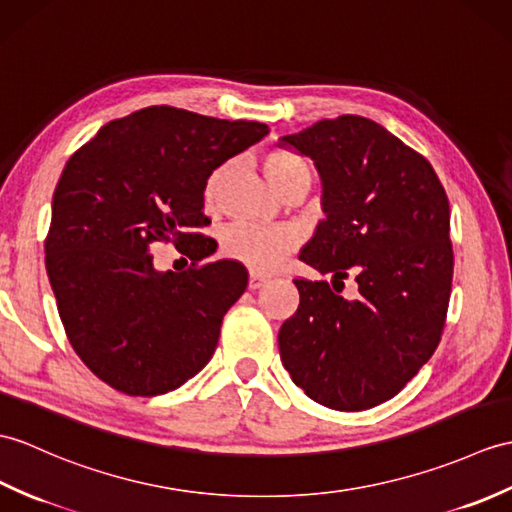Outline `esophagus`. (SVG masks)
Instances as JSON below:
<instances>
[{"label":"esophagus","instance_id":"obj_1","mask_svg":"<svg viewBox=\"0 0 512 512\" xmlns=\"http://www.w3.org/2000/svg\"><path fill=\"white\" fill-rule=\"evenodd\" d=\"M268 283V279L266 277H261V275H257V272H253L251 275V279H248V290H259V288H264V285Z\"/></svg>","mask_w":512,"mask_h":512}]
</instances>
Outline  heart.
Here are the masks:
<instances>
[{"label":"heart","instance_id":"heart-1","mask_svg":"<svg viewBox=\"0 0 512 512\" xmlns=\"http://www.w3.org/2000/svg\"><path fill=\"white\" fill-rule=\"evenodd\" d=\"M261 172L268 183L277 189L281 196L301 189L307 194L312 185V168L301 157L288 150H268L261 154ZM224 181V168L213 170L202 189V198L207 205L216 202ZM296 244V235L288 229H261L251 224H233L222 233V255L242 261L255 272L275 270L283 257L288 255Z\"/></svg>","mask_w":512,"mask_h":512}]
</instances>
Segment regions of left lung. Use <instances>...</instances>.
Returning <instances> with one entry per match:
<instances>
[{"mask_svg":"<svg viewBox=\"0 0 512 512\" xmlns=\"http://www.w3.org/2000/svg\"><path fill=\"white\" fill-rule=\"evenodd\" d=\"M310 157L325 220L301 259L336 283L294 279L299 310L279 329L281 362L305 395L358 412L392 399L432 358L445 327L454 253L449 202L432 165L362 115L320 120L279 137Z\"/></svg>","mask_w":512,"mask_h":512,"instance_id":"obj_1","label":"left lung"}]
</instances>
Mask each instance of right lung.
<instances>
[{"mask_svg":"<svg viewBox=\"0 0 512 512\" xmlns=\"http://www.w3.org/2000/svg\"><path fill=\"white\" fill-rule=\"evenodd\" d=\"M266 135L259 122L148 106L104 124L67 161L45 268L71 347L111 388L165 395L211 360L248 272L218 259L161 273L149 248L174 243L195 264L211 255L194 242L207 176Z\"/></svg>","mask_w":512,"mask_h":512,"instance_id":"1","label":"right lung"}]
</instances>
